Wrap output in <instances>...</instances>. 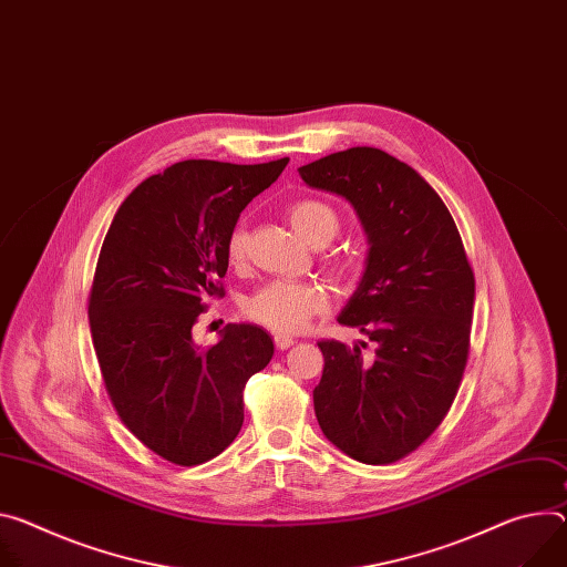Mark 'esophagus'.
<instances>
[{
  "label": "esophagus",
  "mask_w": 567,
  "mask_h": 567,
  "mask_svg": "<svg viewBox=\"0 0 567 567\" xmlns=\"http://www.w3.org/2000/svg\"><path fill=\"white\" fill-rule=\"evenodd\" d=\"M274 341H276V348H278V350H287V348H291V346L296 343V341H293L291 337H287V334H276Z\"/></svg>",
  "instance_id": "34e87169"
}]
</instances>
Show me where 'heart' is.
<instances>
[{
    "label": "heart",
    "mask_w": 567,
    "mask_h": 567,
    "mask_svg": "<svg viewBox=\"0 0 567 567\" xmlns=\"http://www.w3.org/2000/svg\"><path fill=\"white\" fill-rule=\"evenodd\" d=\"M287 217L293 230L315 246H323L339 235L341 219L330 203L321 198H300L287 208ZM248 233L244 226L233 228L226 241V255L230 265H241L246 257ZM334 269H343L337 262ZM328 310V293L315 282L271 280L262 285L244 302V315L278 334H293L305 328L312 317Z\"/></svg>",
    "instance_id": "b5f03b06"
}]
</instances>
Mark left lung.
Returning <instances> with one entry per match:
<instances>
[{
  "instance_id": "1",
  "label": "left lung",
  "mask_w": 567,
  "mask_h": 567,
  "mask_svg": "<svg viewBox=\"0 0 567 567\" xmlns=\"http://www.w3.org/2000/svg\"><path fill=\"white\" fill-rule=\"evenodd\" d=\"M343 196L369 237L367 271L337 317L367 341H319L317 421L341 452L382 466L425 443L458 391L471 350L475 276L461 235L425 178L373 146L298 169Z\"/></svg>"
}]
</instances>
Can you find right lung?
<instances>
[{
    "instance_id": "obj_1",
    "label": "right lung",
    "mask_w": 567,
    "mask_h": 567,
    "mask_svg": "<svg viewBox=\"0 0 567 567\" xmlns=\"http://www.w3.org/2000/svg\"><path fill=\"white\" fill-rule=\"evenodd\" d=\"M287 163H176L126 196L101 246L87 305L101 378L133 436L176 466L235 441L244 386L274 357L260 326L228 323L208 348L192 328L203 300L224 296L226 241L241 210Z\"/></svg>"
}]
</instances>
